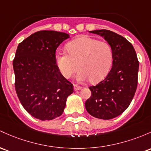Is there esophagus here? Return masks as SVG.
I'll return each mask as SVG.
<instances>
[{
  "label": "esophagus",
  "mask_w": 151,
  "mask_h": 151,
  "mask_svg": "<svg viewBox=\"0 0 151 151\" xmlns=\"http://www.w3.org/2000/svg\"><path fill=\"white\" fill-rule=\"evenodd\" d=\"M82 87H80V86L77 85V84H74V91L80 90V89H82Z\"/></svg>",
  "instance_id": "34e87169"
}]
</instances>
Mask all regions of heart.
I'll return each mask as SVG.
<instances>
[{
    "mask_svg": "<svg viewBox=\"0 0 151 151\" xmlns=\"http://www.w3.org/2000/svg\"><path fill=\"white\" fill-rule=\"evenodd\" d=\"M67 52H57L56 62L61 74L70 78L77 70L79 81L102 80L108 74L112 62V49L106 41L82 36L69 42Z\"/></svg>",
    "mask_w": 151,
    "mask_h": 151,
    "instance_id": "b5f03b06",
    "label": "heart"
}]
</instances>
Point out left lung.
Listing matches in <instances>:
<instances>
[{"label": "left lung", "mask_w": 151, "mask_h": 151, "mask_svg": "<svg viewBox=\"0 0 151 151\" xmlns=\"http://www.w3.org/2000/svg\"><path fill=\"white\" fill-rule=\"evenodd\" d=\"M100 35L111 46L113 61L110 71L102 82L89 88L92 94L85 102L89 115L110 120L122 114L130 105L137 85L139 62L132 44L109 30L89 31Z\"/></svg>", "instance_id": "left-lung-1"}]
</instances>
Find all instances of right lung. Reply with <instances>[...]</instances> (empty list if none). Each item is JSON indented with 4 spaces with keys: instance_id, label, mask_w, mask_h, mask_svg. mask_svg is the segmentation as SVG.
Returning a JSON list of instances; mask_svg holds the SVG:
<instances>
[{
    "instance_id": "1",
    "label": "right lung",
    "mask_w": 151,
    "mask_h": 151,
    "mask_svg": "<svg viewBox=\"0 0 151 151\" xmlns=\"http://www.w3.org/2000/svg\"><path fill=\"white\" fill-rule=\"evenodd\" d=\"M69 34L40 31L18 46L13 66L15 88L21 105L41 120H51L64 112L73 84L59 72L56 50Z\"/></svg>"
}]
</instances>
